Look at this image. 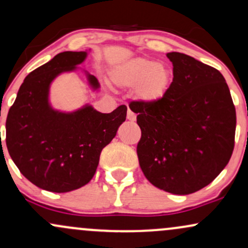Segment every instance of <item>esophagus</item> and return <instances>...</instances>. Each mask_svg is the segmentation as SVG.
Segmentation results:
<instances>
[{
  "instance_id": "obj_1",
  "label": "esophagus",
  "mask_w": 248,
  "mask_h": 248,
  "mask_svg": "<svg viewBox=\"0 0 248 248\" xmlns=\"http://www.w3.org/2000/svg\"><path fill=\"white\" fill-rule=\"evenodd\" d=\"M127 119L129 121H135L136 120V115H135V113H133L132 110L130 109H128V113H127Z\"/></svg>"
}]
</instances>
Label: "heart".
<instances>
[{"mask_svg":"<svg viewBox=\"0 0 248 248\" xmlns=\"http://www.w3.org/2000/svg\"><path fill=\"white\" fill-rule=\"evenodd\" d=\"M116 86L134 88L139 101L153 105L164 98L171 82V72L164 65L147 58H133L120 62L110 72Z\"/></svg>","mask_w":248,"mask_h":248,"instance_id":"heart-1","label":"heart"}]
</instances>
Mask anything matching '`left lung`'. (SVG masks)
I'll return each instance as SVG.
<instances>
[{
    "instance_id": "1",
    "label": "left lung",
    "mask_w": 248,
    "mask_h": 248,
    "mask_svg": "<svg viewBox=\"0 0 248 248\" xmlns=\"http://www.w3.org/2000/svg\"><path fill=\"white\" fill-rule=\"evenodd\" d=\"M167 57L173 78L164 98L129 107L142 132L138 157L144 176L158 189L189 195L211 183L229 163L235 108L218 70L184 53Z\"/></svg>"
}]
</instances>
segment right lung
Instances as JSON below:
<instances>
[{"mask_svg": "<svg viewBox=\"0 0 248 248\" xmlns=\"http://www.w3.org/2000/svg\"><path fill=\"white\" fill-rule=\"evenodd\" d=\"M88 51H65L29 73L19 87L5 122L8 152L25 178L41 189L69 192L94 176L101 150L115 138L126 120L127 107L101 113L90 104L72 112L56 109L50 87L62 73L75 72ZM88 87L98 79L82 70Z\"/></svg>", "mask_w": 248, "mask_h": 248, "instance_id": "1", "label": "right lung"}]
</instances>
